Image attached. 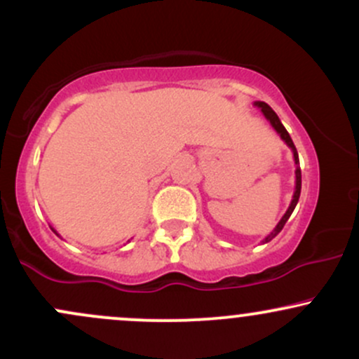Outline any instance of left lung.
Instances as JSON below:
<instances>
[{"mask_svg":"<svg viewBox=\"0 0 359 359\" xmlns=\"http://www.w3.org/2000/svg\"><path fill=\"white\" fill-rule=\"evenodd\" d=\"M255 106L262 109L263 116L269 119L270 125L273 126V130L277 131V133L280 135V138H282L283 142H285V145H287L288 148H290L292 154H294V162H295V191H294V196H292L290 205H288V209L285 211V214H283V216H282V219L278 221V224L273 228V231H271V233L269 234V236H265V240L262 241L263 245H265V243L271 241L275 236H277V234H278L280 231H282V228H283V226H285V222L288 221V217H290V214L294 212L295 205H297V203H299L300 189H302V174H300V167H299V154H297V148H295L294 142H292V138H290V135H288V131L285 130V126L282 125V121H280V118L277 116V113H275V111L271 109L270 106L266 104V102H263V101H255Z\"/></svg>","mask_w":359,"mask_h":359,"instance_id":"left-lung-1","label":"left lung"}]
</instances>
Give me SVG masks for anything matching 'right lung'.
<instances>
[{"label":"right lung","mask_w":359,"mask_h":359,"mask_svg":"<svg viewBox=\"0 0 359 359\" xmlns=\"http://www.w3.org/2000/svg\"><path fill=\"white\" fill-rule=\"evenodd\" d=\"M52 231H53V233H55V234H57V231H55V229H53V228H52ZM57 236H59V234H57Z\"/></svg>","instance_id":"add662e5"}]
</instances>
